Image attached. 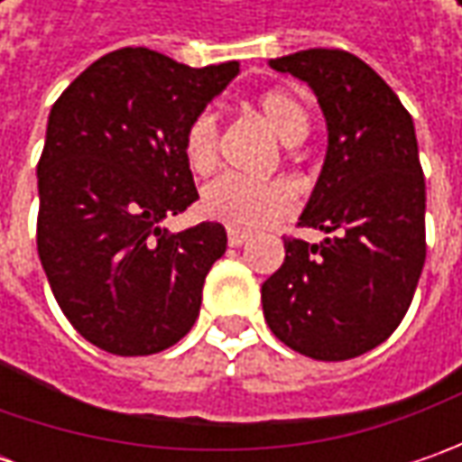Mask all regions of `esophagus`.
Returning <instances> with one entry per match:
<instances>
[{
    "label": "esophagus",
    "mask_w": 462,
    "mask_h": 462,
    "mask_svg": "<svg viewBox=\"0 0 462 462\" xmlns=\"http://www.w3.org/2000/svg\"><path fill=\"white\" fill-rule=\"evenodd\" d=\"M246 241H249V234H246V231L228 228V244H231V246H241V244H246Z\"/></svg>",
    "instance_id": "obj_1"
}]
</instances>
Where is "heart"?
Here are the masks:
<instances>
[{
	"instance_id": "obj_1",
	"label": "heart",
	"mask_w": 462,
	"mask_h": 462,
	"mask_svg": "<svg viewBox=\"0 0 462 462\" xmlns=\"http://www.w3.org/2000/svg\"><path fill=\"white\" fill-rule=\"evenodd\" d=\"M262 117L282 143H300L310 128L303 99L288 89H270L259 95ZM185 159L195 171H208L218 162V117L203 110L189 120L185 131ZM200 210L205 218L221 221L236 231H254L285 218L295 210V192L280 180H246L239 174H221L203 187Z\"/></svg>"
}]
</instances>
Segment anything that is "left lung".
Masks as SVG:
<instances>
[{
    "label": "left lung",
    "instance_id": "left-lung-1",
    "mask_svg": "<svg viewBox=\"0 0 462 462\" xmlns=\"http://www.w3.org/2000/svg\"><path fill=\"white\" fill-rule=\"evenodd\" d=\"M270 66L306 81L327 117V159L298 226L262 285L267 327L295 352L337 363L385 342L411 306L427 257L414 120L357 56L310 48Z\"/></svg>",
    "mask_w": 462,
    "mask_h": 462
}]
</instances>
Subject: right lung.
I'll return each instance as SVG.
<instances>
[{
	"label": "right lung",
	"mask_w": 462,
	"mask_h": 462,
	"mask_svg": "<svg viewBox=\"0 0 462 462\" xmlns=\"http://www.w3.org/2000/svg\"><path fill=\"white\" fill-rule=\"evenodd\" d=\"M239 74L120 48L84 69L48 116L38 162V257L63 316L99 349L138 357L192 328L221 223L180 234L167 216L198 200L185 131Z\"/></svg>",
	"instance_id": "right-lung-1"
}]
</instances>
